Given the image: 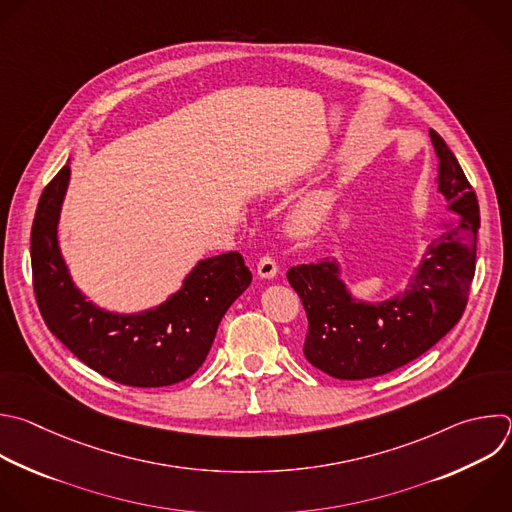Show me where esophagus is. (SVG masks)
Masks as SVG:
<instances>
[{
  "label": "esophagus",
  "mask_w": 512,
  "mask_h": 512,
  "mask_svg": "<svg viewBox=\"0 0 512 512\" xmlns=\"http://www.w3.org/2000/svg\"><path fill=\"white\" fill-rule=\"evenodd\" d=\"M277 271H279V267H277L275 259H271V257H261V259H259V263H257V275H259L261 279H273V277L277 275Z\"/></svg>",
  "instance_id": "34e87169"
}]
</instances>
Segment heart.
<instances>
[{
	"label": "heart",
	"mask_w": 512,
	"mask_h": 512,
	"mask_svg": "<svg viewBox=\"0 0 512 512\" xmlns=\"http://www.w3.org/2000/svg\"><path fill=\"white\" fill-rule=\"evenodd\" d=\"M331 205H333L331 193H317L301 201L289 215L291 233L297 237H307L315 233L325 221Z\"/></svg>",
	"instance_id": "heart-1"
}]
</instances>
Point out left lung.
<instances>
[{"label":"left lung","instance_id":"left-lung-1","mask_svg":"<svg viewBox=\"0 0 512 512\" xmlns=\"http://www.w3.org/2000/svg\"><path fill=\"white\" fill-rule=\"evenodd\" d=\"M430 138L438 156V193L452 219L426 247L404 291L384 301L356 297L333 257L287 271L309 321L303 354L331 378L366 380L394 372L428 352L462 317L474 279L480 211L452 150L438 132L430 130Z\"/></svg>","mask_w":512,"mask_h":512}]
</instances>
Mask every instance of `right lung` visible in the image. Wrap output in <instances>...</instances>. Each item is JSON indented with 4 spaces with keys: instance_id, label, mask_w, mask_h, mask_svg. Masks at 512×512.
Listing matches in <instances>:
<instances>
[{
    "instance_id": "add662e5",
    "label": "right lung",
    "mask_w": 512,
    "mask_h": 512,
    "mask_svg": "<svg viewBox=\"0 0 512 512\" xmlns=\"http://www.w3.org/2000/svg\"><path fill=\"white\" fill-rule=\"evenodd\" d=\"M70 158L44 189L32 225V275L48 329L94 372L134 388H162L191 378L205 362L217 327L251 285L237 251L201 259L181 289L162 303L118 313L90 301L64 261L58 223L70 185Z\"/></svg>"
}]
</instances>
